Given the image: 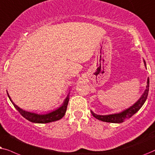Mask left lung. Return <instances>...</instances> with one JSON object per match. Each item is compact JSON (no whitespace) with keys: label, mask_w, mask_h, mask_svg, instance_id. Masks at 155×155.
Here are the masks:
<instances>
[{"label":"left lung","mask_w":155,"mask_h":155,"mask_svg":"<svg viewBox=\"0 0 155 155\" xmlns=\"http://www.w3.org/2000/svg\"><path fill=\"white\" fill-rule=\"evenodd\" d=\"M145 63V67H146V63L144 61ZM149 85H150V80L149 78L147 79V86H146V89L145 90L143 94L141 96V97L138 99V101L136 103H135L133 106L130 107V108L125 109V110H123L122 112L118 113H114V114H110V115H97L94 113L92 110H91L93 116L96 117V119L99 120L104 121V122L106 123H120L124 122L125 120L130 118V117L133 116V115L137 112L138 110L141 108V107L143 106L146 101V99L147 98L148 92H149Z\"/></svg>","instance_id":"left-lung-1"}]
</instances>
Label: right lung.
<instances>
[{"instance_id":"right-lung-1","label":"right lung","mask_w":155,"mask_h":155,"mask_svg":"<svg viewBox=\"0 0 155 155\" xmlns=\"http://www.w3.org/2000/svg\"><path fill=\"white\" fill-rule=\"evenodd\" d=\"M7 94L10 101L12 102V104H13V106L16 108V110H17L18 112L22 115V116H23L25 118H26L28 120L30 121V122L35 123H48L54 122V121H57L59 119L62 118L64 115H65L66 111H67V105L69 100V94L67 98H65L64 101L63 102L62 105H61L59 108H57V110L52 111V112L47 113V114L40 115L35 113L28 112V111H26L23 110V109L20 108V107H18L17 105H15L13 102V101L11 100V98H10V97L8 92Z\"/></svg>"}]
</instances>
